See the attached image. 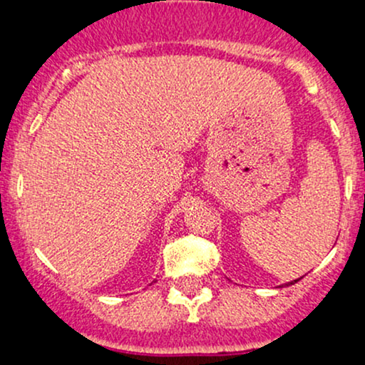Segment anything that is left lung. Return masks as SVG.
Listing matches in <instances>:
<instances>
[{"instance_id": "1", "label": "left lung", "mask_w": 365, "mask_h": 365, "mask_svg": "<svg viewBox=\"0 0 365 365\" xmlns=\"http://www.w3.org/2000/svg\"><path fill=\"white\" fill-rule=\"evenodd\" d=\"M298 280H299V279H296V280H291V282H287V284H286V286H291V284H294V282H298Z\"/></svg>"}]
</instances>
